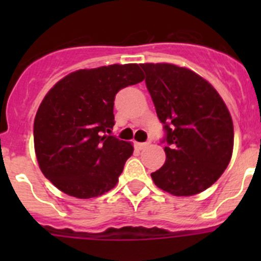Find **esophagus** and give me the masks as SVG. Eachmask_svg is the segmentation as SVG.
<instances>
[{
  "label": "esophagus",
  "mask_w": 261,
  "mask_h": 261,
  "mask_svg": "<svg viewBox=\"0 0 261 261\" xmlns=\"http://www.w3.org/2000/svg\"><path fill=\"white\" fill-rule=\"evenodd\" d=\"M149 144H150V141H145V143H135V146H136V149L141 150V149H144V147H146Z\"/></svg>",
  "instance_id": "esophagus-1"
}]
</instances>
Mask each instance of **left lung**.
Wrapping results in <instances>:
<instances>
[{
    "label": "left lung",
    "mask_w": 261,
    "mask_h": 261,
    "mask_svg": "<svg viewBox=\"0 0 261 261\" xmlns=\"http://www.w3.org/2000/svg\"><path fill=\"white\" fill-rule=\"evenodd\" d=\"M158 118L167 160L151 173L154 183L174 196L211 187L227 168L233 125L225 102L206 80L174 64H140Z\"/></svg>",
    "instance_id": "8db88e82"
}]
</instances>
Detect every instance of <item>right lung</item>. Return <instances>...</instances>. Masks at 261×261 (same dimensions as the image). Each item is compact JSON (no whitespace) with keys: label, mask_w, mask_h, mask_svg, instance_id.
Returning <instances> with one entry per match:
<instances>
[{"label":"right lung","mask_w":261,"mask_h":261,"mask_svg":"<svg viewBox=\"0 0 261 261\" xmlns=\"http://www.w3.org/2000/svg\"><path fill=\"white\" fill-rule=\"evenodd\" d=\"M138 64L81 69L48 92L34 121V145L41 172L64 193L92 198L117 184L130 143L111 135L117 92L140 83Z\"/></svg>","instance_id":"1"}]
</instances>
